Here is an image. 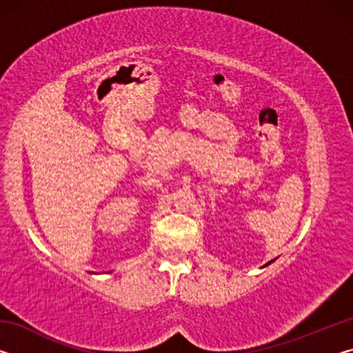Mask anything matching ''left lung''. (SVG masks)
Listing matches in <instances>:
<instances>
[{"label": "left lung", "instance_id": "8db88e82", "mask_svg": "<svg viewBox=\"0 0 353 353\" xmlns=\"http://www.w3.org/2000/svg\"><path fill=\"white\" fill-rule=\"evenodd\" d=\"M276 260H277V259H274V260H271V261H268V263H266V265H263L261 268H266V266H270V265H271V263H272V261H276Z\"/></svg>", "mask_w": 353, "mask_h": 353}]
</instances>
